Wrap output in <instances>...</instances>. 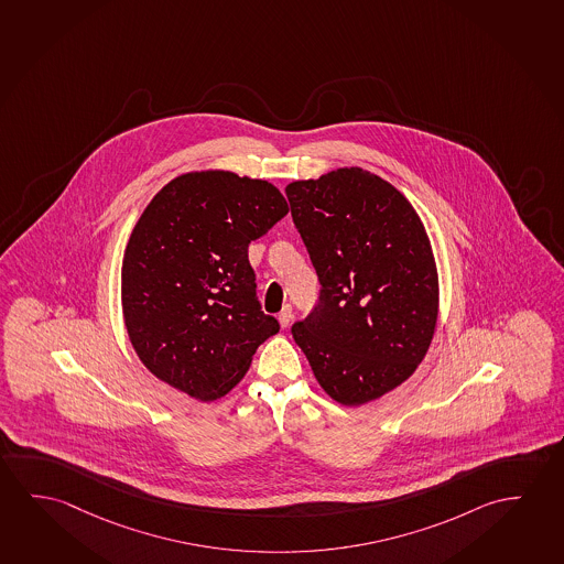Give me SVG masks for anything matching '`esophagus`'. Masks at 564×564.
<instances>
[{"instance_id": "esophagus-1", "label": "esophagus", "mask_w": 564, "mask_h": 564, "mask_svg": "<svg viewBox=\"0 0 564 564\" xmlns=\"http://www.w3.org/2000/svg\"><path fill=\"white\" fill-rule=\"evenodd\" d=\"M292 315H294V313H292V307H290V305H284V310L278 313V322H280L282 327H288L290 322H292Z\"/></svg>"}]
</instances>
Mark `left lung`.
Returning <instances> with one entry per match:
<instances>
[{
    "label": "left lung",
    "mask_w": 564,
    "mask_h": 564,
    "mask_svg": "<svg viewBox=\"0 0 564 564\" xmlns=\"http://www.w3.org/2000/svg\"><path fill=\"white\" fill-rule=\"evenodd\" d=\"M319 302L292 335L325 392L362 405L405 382L427 355L438 278L420 215L358 166L286 186Z\"/></svg>",
    "instance_id": "left-lung-1"
}]
</instances>
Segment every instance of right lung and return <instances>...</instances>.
<instances>
[{
    "instance_id": "1",
    "label": "right lung",
    "mask_w": 564,
    "mask_h": 564,
    "mask_svg": "<svg viewBox=\"0 0 564 564\" xmlns=\"http://www.w3.org/2000/svg\"><path fill=\"white\" fill-rule=\"evenodd\" d=\"M288 214L267 180L202 171L171 180L134 225L121 267L127 333L162 382L214 402L280 325L264 315L249 245Z\"/></svg>"
}]
</instances>
